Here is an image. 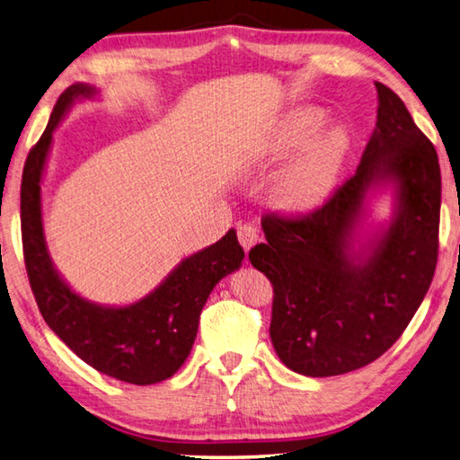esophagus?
Returning <instances> with one entry per match:
<instances>
[{
    "label": "esophagus",
    "instance_id": "obj_1",
    "mask_svg": "<svg viewBox=\"0 0 460 460\" xmlns=\"http://www.w3.org/2000/svg\"><path fill=\"white\" fill-rule=\"evenodd\" d=\"M238 240L242 248H244L246 252H250V248L258 242V230L254 226H250V224H244V226L238 228Z\"/></svg>",
    "mask_w": 460,
    "mask_h": 460
}]
</instances>
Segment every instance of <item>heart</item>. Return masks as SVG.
<instances>
[{
  "label": "heart",
  "mask_w": 460,
  "mask_h": 460,
  "mask_svg": "<svg viewBox=\"0 0 460 460\" xmlns=\"http://www.w3.org/2000/svg\"><path fill=\"white\" fill-rule=\"evenodd\" d=\"M326 124L323 110L294 108L260 148L264 164H282L299 155L272 186L274 200L286 210L302 212L323 204L341 178L352 140L344 126L326 128Z\"/></svg>",
  "instance_id": "b5f03b06"
}]
</instances>
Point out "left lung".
Segmentation results:
<instances>
[{"instance_id":"8db88e82","label":"left lung","mask_w":460,"mask_h":460,"mask_svg":"<svg viewBox=\"0 0 460 460\" xmlns=\"http://www.w3.org/2000/svg\"><path fill=\"white\" fill-rule=\"evenodd\" d=\"M375 85L376 128L354 176L306 218L266 216V242L250 250L274 286V350L305 376L344 375L383 357L435 276L438 155L402 100ZM385 189L392 216L365 233L371 198Z\"/></svg>"}]
</instances>
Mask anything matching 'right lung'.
<instances>
[{
	"label": "right lung",
	"instance_id": "obj_1",
	"mask_svg": "<svg viewBox=\"0 0 460 460\" xmlns=\"http://www.w3.org/2000/svg\"><path fill=\"white\" fill-rule=\"evenodd\" d=\"M100 98L92 84L59 95L46 132L33 146L22 178V238L25 268L40 312L69 350L102 375L129 385H155L176 375L196 341L200 312L214 286L244 260L236 230L181 258L152 292L129 305H100L75 292L49 256L43 232L41 184L54 132L77 102Z\"/></svg>",
	"mask_w": 460,
	"mask_h": 460
}]
</instances>
